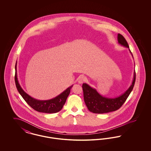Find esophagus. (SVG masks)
Listing matches in <instances>:
<instances>
[{
	"label": "esophagus",
	"instance_id": "34e87169",
	"mask_svg": "<svg viewBox=\"0 0 151 151\" xmlns=\"http://www.w3.org/2000/svg\"><path fill=\"white\" fill-rule=\"evenodd\" d=\"M86 78L85 76H79V78H78V83L80 84H82L84 81H86Z\"/></svg>",
	"mask_w": 151,
	"mask_h": 151
}]
</instances>
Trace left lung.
<instances>
[{
  "mask_svg": "<svg viewBox=\"0 0 151 151\" xmlns=\"http://www.w3.org/2000/svg\"><path fill=\"white\" fill-rule=\"evenodd\" d=\"M118 43L122 46L129 49V46L127 42L124 37L121 34L118 35ZM129 50L131 53L129 49ZM135 79L136 73L135 71L134 80L129 88L122 95L115 98L103 97L95 89L92 88L86 83H83L82 88L83 90L84 99L86 107L90 111L97 114L106 113L117 110L122 106L132 91L135 85Z\"/></svg>",
  "mask_w": 151,
  "mask_h": 151,
  "instance_id": "1",
  "label": "left lung"
}]
</instances>
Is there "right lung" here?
Segmentation results:
<instances>
[{
	"label": "right lung",
	"mask_w": 151,
	"mask_h": 151,
	"mask_svg": "<svg viewBox=\"0 0 151 151\" xmlns=\"http://www.w3.org/2000/svg\"><path fill=\"white\" fill-rule=\"evenodd\" d=\"M16 65L17 62L15 65V75H14V81L16 86L19 91V93L21 94L22 97L26 102L29 105L31 108H33L36 111L41 113H55L59 111L65 105L66 100L70 93L71 89L73 86L68 87L62 93L59 94L58 96L54 99H52L49 100H38L34 98H32L25 93L24 90L22 89L19 83V81L17 76V71H16Z\"/></svg>",
	"instance_id": "right-lung-1"
}]
</instances>
